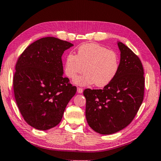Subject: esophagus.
Segmentation results:
<instances>
[{"label":"esophagus","mask_w":161,"mask_h":161,"mask_svg":"<svg viewBox=\"0 0 161 161\" xmlns=\"http://www.w3.org/2000/svg\"><path fill=\"white\" fill-rule=\"evenodd\" d=\"M77 92L79 93H81L83 92V89L80 88V87H77Z\"/></svg>","instance_id":"34e87169"}]
</instances>
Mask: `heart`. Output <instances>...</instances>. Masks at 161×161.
Instances as JSON below:
<instances>
[{
    "mask_svg": "<svg viewBox=\"0 0 161 161\" xmlns=\"http://www.w3.org/2000/svg\"><path fill=\"white\" fill-rule=\"evenodd\" d=\"M119 69V58L117 53L98 43L83 44L77 49V55H67L64 73L69 79L75 78L81 72L84 74L76 77L74 82L81 86L94 84L102 87L112 81Z\"/></svg>",
    "mask_w": 161,
    "mask_h": 161,
    "instance_id": "1",
    "label": "heart"
}]
</instances>
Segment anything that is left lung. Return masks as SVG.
Wrapping results in <instances>:
<instances>
[{
	"label": "left lung",
	"instance_id": "obj_1",
	"mask_svg": "<svg viewBox=\"0 0 161 161\" xmlns=\"http://www.w3.org/2000/svg\"><path fill=\"white\" fill-rule=\"evenodd\" d=\"M120 62L115 78L103 89H86V118L89 127L101 134H111L131 123L144 94V68L139 57L118 42Z\"/></svg>",
	"mask_w": 161,
	"mask_h": 161
}]
</instances>
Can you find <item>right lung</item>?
<instances>
[{"instance_id":"obj_1","label":"right lung","mask_w":161,"mask_h":161,"mask_svg":"<svg viewBox=\"0 0 161 161\" xmlns=\"http://www.w3.org/2000/svg\"><path fill=\"white\" fill-rule=\"evenodd\" d=\"M72 43L55 37L32 43L18 58L13 77L14 98L25 120L35 129L56 126L77 92L63 77L62 55Z\"/></svg>"}]
</instances>
